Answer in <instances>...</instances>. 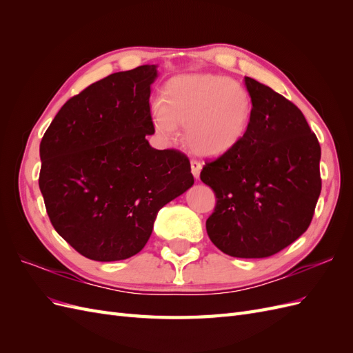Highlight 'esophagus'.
<instances>
[{
  "label": "esophagus",
  "instance_id": "obj_1",
  "mask_svg": "<svg viewBox=\"0 0 353 353\" xmlns=\"http://www.w3.org/2000/svg\"><path fill=\"white\" fill-rule=\"evenodd\" d=\"M200 170H201V162H200V160H196V159L191 160V172H193L194 178L200 176Z\"/></svg>",
  "mask_w": 353,
  "mask_h": 353
}]
</instances>
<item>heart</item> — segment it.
<instances>
[{"label": "heart", "instance_id": "1", "mask_svg": "<svg viewBox=\"0 0 353 353\" xmlns=\"http://www.w3.org/2000/svg\"><path fill=\"white\" fill-rule=\"evenodd\" d=\"M252 100L241 83L219 74L194 73L170 79L153 110L156 130L174 135L185 126V141L197 154L219 156L248 131Z\"/></svg>", "mask_w": 353, "mask_h": 353}]
</instances>
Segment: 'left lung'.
Listing matches in <instances>:
<instances>
[{"instance_id": "1", "label": "left lung", "mask_w": 353, "mask_h": 353, "mask_svg": "<svg viewBox=\"0 0 353 353\" xmlns=\"http://www.w3.org/2000/svg\"><path fill=\"white\" fill-rule=\"evenodd\" d=\"M252 99L248 131L231 150L203 166L216 197L206 231L234 258L281 252L311 225L321 193L319 147L301 109L272 88L244 78Z\"/></svg>"}]
</instances>
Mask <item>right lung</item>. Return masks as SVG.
<instances>
[{
  "label": "right lung",
  "instance_id": "add662e5",
  "mask_svg": "<svg viewBox=\"0 0 353 353\" xmlns=\"http://www.w3.org/2000/svg\"><path fill=\"white\" fill-rule=\"evenodd\" d=\"M156 66L112 73L69 99L39 144V190L51 225L82 256L128 259L159 209L194 184L187 154L154 150Z\"/></svg>",
  "mask_w": 353,
  "mask_h": 353
}]
</instances>
